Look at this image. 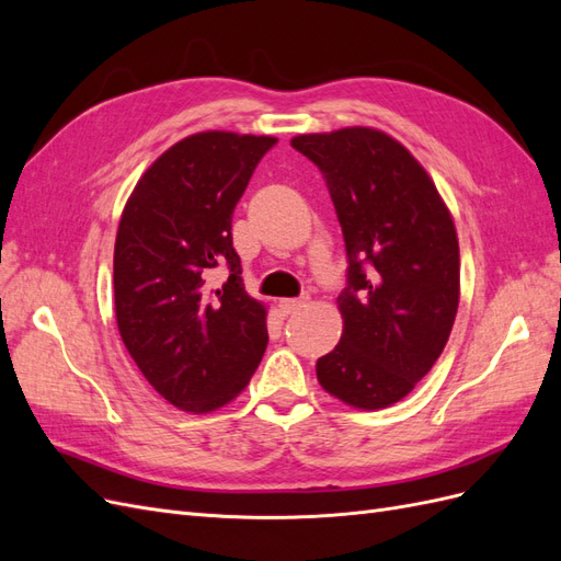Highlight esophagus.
<instances>
[{
  "mask_svg": "<svg viewBox=\"0 0 561 561\" xmlns=\"http://www.w3.org/2000/svg\"><path fill=\"white\" fill-rule=\"evenodd\" d=\"M307 301H309V295L295 297V299H280V301H278V307H280V311H283V313H295L297 309L307 307Z\"/></svg>",
  "mask_w": 561,
  "mask_h": 561,
  "instance_id": "esophagus-1",
  "label": "esophagus"
}]
</instances>
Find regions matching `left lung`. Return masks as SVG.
Listing matches in <instances>:
<instances>
[{"label":"left lung","mask_w":561,"mask_h":561,"mask_svg":"<svg viewBox=\"0 0 561 561\" xmlns=\"http://www.w3.org/2000/svg\"><path fill=\"white\" fill-rule=\"evenodd\" d=\"M290 145L325 178L348 257L342 342L318 358V381L351 407L383 410L412 393L449 339L461 295L451 213L410 149L377 128Z\"/></svg>","instance_id":"obj_1"}]
</instances>
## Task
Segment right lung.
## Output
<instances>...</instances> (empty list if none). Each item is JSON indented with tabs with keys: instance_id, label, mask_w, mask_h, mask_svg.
Listing matches in <instances>:
<instances>
[{
	"instance_id": "add662e5",
	"label": "right lung",
	"mask_w": 561,
	"mask_h": 561,
	"mask_svg": "<svg viewBox=\"0 0 561 561\" xmlns=\"http://www.w3.org/2000/svg\"><path fill=\"white\" fill-rule=\"evenodd\" d=\"M271 135L196 133L151 163L122 213L114 243V311L130 358L178 410L206 414L248 386L268 344L231 217ZM217 265L230 271L217 291Z\"/></svg>"
}]
</instances>
